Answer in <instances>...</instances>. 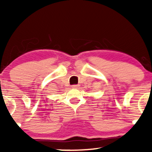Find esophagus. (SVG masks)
I'll return each instance as SVG.
<instances>
[{"instance_id": "obj_1", "label": "esophagus", "mask_w": 152, "mask_h": 152, "mask_svg": "<svg viewBox=\"0 0 152 152\" xmlns=\"http://www.w3.org/2000/svg\"><path fill=\"white\" fill-rule=\"evenodd\" d=\"M71 87H72L73 88H78V87H79V85H76V84L72 85V86H71Z\"/></svg>"}]
</instances>
